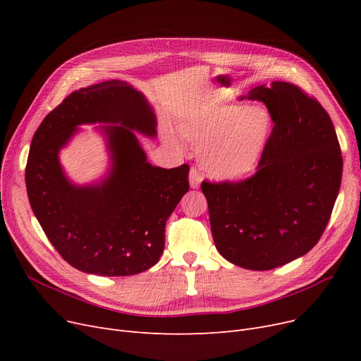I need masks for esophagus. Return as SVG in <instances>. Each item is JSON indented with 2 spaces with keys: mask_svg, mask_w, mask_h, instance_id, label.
I'll return each mask as SVG.
<instances>
[{
  "mask_svg": "<svg viewBox=\"0 0 361 361\" xmlns=\"http://www.w3.org/2000/svg\"><path fill=\"white\" fill-rule=\"evenodd\" d=\"M188 181H190V187H193V188H197L200 185L202 176L196 168H192L190 173H188Z\"/></svg>",
  "mask_w": 361,
  "mask_h": 361,
  "instance_id": "34e87169",
  "label": "esophagus"
}]
</instances>
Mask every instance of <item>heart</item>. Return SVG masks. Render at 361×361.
Returning <instances> with one entry per match:
<instances>
[{
    "label": "heart",
    "instance_id": "obj_1",
    "mask_svg": "<svg viewBox=\"0 0 361 361\" xmlns=\"http://www.w3.org/2000/svg\"><path fill=\"white\" fill-rule=\"evenodd\" d=\"M180 135L203 146L200 164L219 181H238L259 166L274 133V117L267 106L244 104L221 105L188 114L178 124ZM168 142L181 147L174 135Z\"/></svg>",
    "mask_w": 361,
    "mask_h": 361
}]
</instances>
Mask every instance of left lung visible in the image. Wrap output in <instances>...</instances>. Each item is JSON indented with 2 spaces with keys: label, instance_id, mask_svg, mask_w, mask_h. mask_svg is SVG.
Returning a JSON list of instances; mask_svg holds the SVG:
<instances>
[{
  "label": "left lung",
  "instance_id": "obj_1",
  "mask_svg": "<svg viewBox=\"0 0 361 361\" xmlns=\"http://www.w3.org/2000/svg\"><path fill=\"white\" fill-rule=\"evenodd\" d=\"M274 117L256 174L237 183H202L218 252L237 267L269 271L312 250L331 218L343 157L329 114L287 82L247 94ZM243 99V98H241Z\"/></svg>",
  "mask_w": 361,
  "mask_h": 361
}]
</instances>
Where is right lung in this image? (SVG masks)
Wrapping results in <instances>:
<instances>
[{
	"mask_svg": "<svg viewBox=\"0 0 361 361\" xmlns=\"http://www.w3.org/2000/svg\"><path fill=\"white\" fill-rule=\"evenodd\" d=\"M100 126L113 165L99 185L75 186L58 159L80 123ZM157 136V117L127 82L82 87L52 109L37 127L26 164L32 211L44 233L73 268L102 276L136 275L159 260L165 224L188 192V165H150L135 135Z\"/></svg>",
	"mask_w": 361,
	"mask_h": 361,
	"instance_id": "obj_1",
	"label": "right lung"
}]
</instances>
